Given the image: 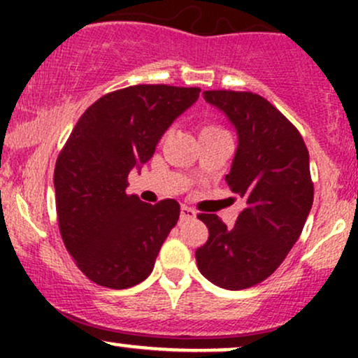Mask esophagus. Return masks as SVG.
Masks as SVG:
<instances>
[{
	"mask_svg": "<svg viewBox=\"0 0 358 358\" xmlns=\"http://www.w3.org/2000/svg\"><path fill=\"white\" fill-rule=\"evenodd\" d=\"M196 217V212L193 210V208L187 207V205H182V208H180V219L182 220H192Z\"/></svg>",
	"mask_w": 358,
	"mask_h": 358,
	"instance_id": "obj_1",
	"label": "esophagus"
}]
</instances>
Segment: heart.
<instances>
[{"instance_id": "1", "label": "heart", "mask_w": 358, "mask_h": 358, "mask_svg": "<svg viewBox=\"0 0 358 358\" xmlns=\"http://www.w3.org/2000/svg\"><path fill=\"white\" fill-rule=\"evenodd\" d=\"M222 127L217 126V124H212V122H207V124L202 126V131H200V134H207V133H213V131H220Z\"/></svg>"}]
</instances>
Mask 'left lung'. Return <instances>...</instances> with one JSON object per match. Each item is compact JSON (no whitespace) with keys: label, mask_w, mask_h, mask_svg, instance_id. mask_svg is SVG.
I'll return each mask as SVG.
<instances>
[{"label":"left lung","mask_w":358,"mask_h":358,"mask_svg":"<svg viewBox=\"0 0 358 358\" xmlns=\"http://www.w3.org/2000/svg\"><path fill=\"white\" fill-rule=\"evenodd\" d=\"M203 99L237 129L239 146L225 180L244 208L234 227L215 213H199L208 239L195 259L208 281L239 291L269 278L301 236L315 192L310 155L296 127L259 94L205 90Z\"/></svg>","instance_id":"obj_1"}]
</instances>
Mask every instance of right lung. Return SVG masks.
<instances>
[{
    "label": "right lung",
    "instance_id": "add662e5",
    "mask_svg": "<svg viewBox=\"0 0 358 358\" xmlns=\"http://www.w3.org/2000/svg\"><path fill=\"white\" fill-rule=\"evenodd\" d=\"M199 87L141 84L114 90L82 114L53 171L62 241L96 285L126 289L145 281L178 222L173 199L145 203L127 195V175L199 99Z\"/></svg>",
    "mask_w": 358,
    "mask_h": 358
}]
</instances>
